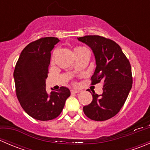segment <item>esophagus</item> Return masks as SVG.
<instances>
[{
	"label": "esophagus",
	"instance_id": "1",
	"mask_svg": "<svg viewBox=\"0 0 150 150\" xmlns=\"http://www.w3.org/2000/svg\"><path fill=\"white\" fill-rule=\"evenodd\" d=\"M81 92V91L79 90H71V93H80Z\"/></svg>",
	"mask_w": 150,
	"mask_h": 150
}]
</instances>
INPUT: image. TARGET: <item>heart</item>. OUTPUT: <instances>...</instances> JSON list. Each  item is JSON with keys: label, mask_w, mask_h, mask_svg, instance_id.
Instances as JSON below:
<instances>
[{"label": "heart", "mask_w": 150, "mask_h": 150, "mask_svg": "<svg viewBox=\"0 0 150 150\" xmlns=\"http://www.w3.org/2000/svg\"><path fill=\"white\" fill-rule=\"evenodd\" d=\"M83 48H82V47H77V48H75V49H74V52H75V51H78V50H81V49H83ZM55 54H56V51H54V52H53V54H52V57H51V62H53L54 60V57H55Z\"/></svg>", "instance_id": "b5f03b06"}]
</instances>
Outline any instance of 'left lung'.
<instances>
[{
  "instance_id": "obj_1",
  "label": "left lung",
  "mask_w": 150,
  "mask_h": 150,
  "mask_svg": "<svg viewBox=\"0 0 150 150\" xmlns=\"http://www.w3.org/2000/svg\"><path fill=\"white\" fill-rule=\"evenodd\" d=\"M92 50L96 60V69L91 84L103 81L102 94L91 93L93 100L84 106V114L88 118L103 121L118 113L128 96L133 80L129 61L117 43L99 35L78 38Z\"/></svg>"
}]
</instances>
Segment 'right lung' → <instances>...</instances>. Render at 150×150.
Here are the masks:
<instances>
[{
	"instance_id": "add662e5",
	"label": "right lung",
	"mask_w": 150,
	"mask_h": 150,
	"mask_svg": "<svg viewBox=\"0 0 150 150\" xmlns=\"http://www.w3.org/2000/svg\"><path fill=\"white\" fill-rule=\"evenodd\" d=\"M60 40L47 37L32 42L21 52L13 72L16 96L27 113L42 121L53 120L60 115L70 96V91L62 86L48 94L46 80L51 51Z\"/></svg>"
}]
</instances>
